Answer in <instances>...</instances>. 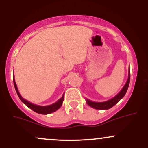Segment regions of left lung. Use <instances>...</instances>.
<instances>
[{
    "instance_id": "1",
    "label": "left lung",
    "mask_w": 148,
    "mask_h": 148,
    "mask_svg": "<svg viewBox=\"0 0 148 148\" xmlns=\"http://www.w3.org/2000/svg\"><path fill=\"white\" fill-rule=\"evenodd\" d=\"M130 68H129V72H128V79H127V81L125 84L123 89L120 90V92L118 93L117 95H115L114 97L111 98V99L108 100V101H103V102H95V101H92L91 100L86 99V103L89 105L90 106L92 107L93 108H95V109L98 110H107L113 107L114 105L116 104L118 101H120L123 98L124 96L126 94L127 89H128L129 85H130Z\"/></svg>"
}]
</instances>
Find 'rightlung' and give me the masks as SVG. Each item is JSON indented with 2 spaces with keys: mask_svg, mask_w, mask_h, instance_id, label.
Segmentation results:
<instances>
[{
  "mask_svg": "<svg viewBox=\"0 0 148 148\" xmlns=\"http://www.w3.org/2000/svg\"><path fill=\"white\" fill-rule=\"evenodd\" d=\"M13 82H14L15 90H16V93H17L18 97H19V99H21V101L24 103L25 106H27L28 108H30V109H32L33 111L36 112L37 113H40V114H43V115L50 114V113H53V112L56 111L57 110L59 109V108L61 107V106H62V102H63V100H64V93L63 94V95L62 96V97L58 100L56 103H52V104L49 105V106H39V105L34 104V103L30 102V101H28V100L23 99V98L21 97V95H20L19 92L18 90V88H17V86H16V82H15L14 78L13 79Z\"/></svg>",
  "mask_w": 148,
  "mask_h": 148,
  "instance_id": "right-lung-1",
  "label": "right lung"
}]
</instances>
